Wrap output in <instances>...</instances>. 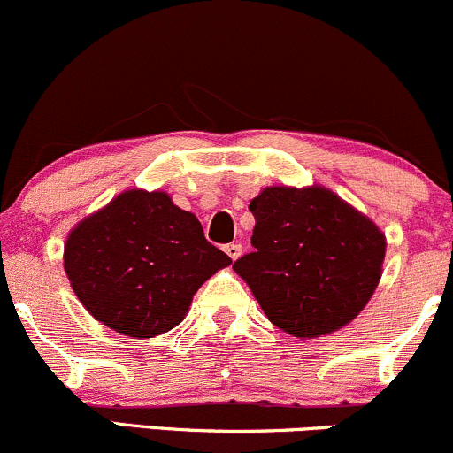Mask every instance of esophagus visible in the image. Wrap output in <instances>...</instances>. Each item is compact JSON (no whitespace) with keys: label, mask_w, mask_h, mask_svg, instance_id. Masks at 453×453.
<instances>
[{"label":"esophagus","mask_w":453,"mask_h":453,"mask_svg":"<svg viewBox=\"0 0 453 453\" xmlns=\"http://www.w3.org/2000/svg\"><path fill=\"white\" fill-rule=\"evenodd\" d=\"M223 251H226L227 256L232 257V260H238V257H241V253H242V247L238 245V242H230V245L223 247Z\"/></svg>","instance_id":"esophagus-1"}]
</instances>
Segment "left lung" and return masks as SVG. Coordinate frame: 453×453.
Masks as SVG:
<instances>
[{
	"mask_svg": "<svg viewBox=\"0 0 453 453\" xmlns=\"http://www.w3.org/2000/svg\"><path fill=\"white\" fill-rule=\"evenodd\" d=\"M250 211L253 251L232 268L277 329L311 340L364 311L387 251L370 217L320 185L266 187Z\"/></svg>",
	"mask_w": 453,
	"mask_h": 453,
	"instance_id": "8db88e82",
	"label": "left lung"
}]
</instances>
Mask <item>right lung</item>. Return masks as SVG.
<instances>
[{
  "mask_svg": "<svg viewBox=\"0 0 453 453\" xmlns=\"http://www.w3.org/2000/svg\"><path fill=\"white\" fill-rule=\"evenodd\" d=\"M232 260L165 191L127 188L73 227L64 271L89 316L146 340L185 320L193 295Z\"/></svg>",
  "mask_w": 453,
  "mask_h": 453,
  "instance_id": "obj_1",
  "label": "right lung"
}]
</instances>
